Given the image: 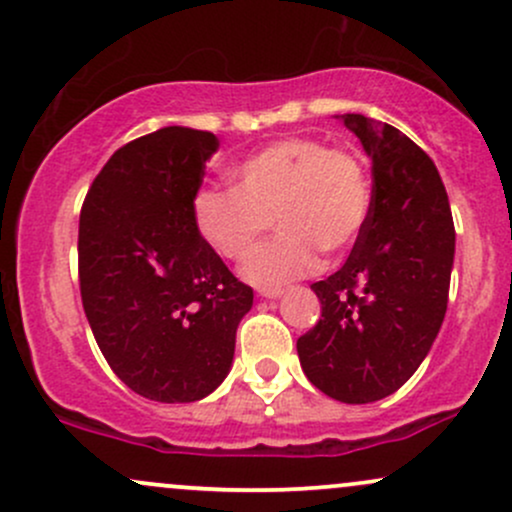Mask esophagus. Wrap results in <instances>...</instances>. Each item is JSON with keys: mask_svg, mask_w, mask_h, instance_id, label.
Segmentation results:
<instances>
[{"mask_svg": "<svg viewBox=\"0 0 512 512\" xmlns=\"http://www.w3.org/2000/svg\"><path fill=\"white\" fill-rule=\"evenodd\" d=\"M257 293H260L262 298H267V301H274V298L284 296V289H260Z\"/></svg>", "mask_w": 512, "mask_h": 512, "instance_id": "1", "label": "esophagus"}]
</instances>
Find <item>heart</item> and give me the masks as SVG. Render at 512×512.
<instances>
[{"label":"heart","mask_w":512,"mask_h":512,"mask_svg":"<svg viewBox=\"0 0 512 512\" xmlns=\"http://www.w3.org/2000/svg\"><path fill=\"white\" fill-rule=\"evenodd\" d=\"M236 187H207L192 202L204 240L233 262L252 255L272 219L281 236L245 267L257 286H284L310 274L320 252H342L370 211V178L358 156L296 137L269 144L233 170Z\"/></svg>","instance_id":"1"}]
</instances>
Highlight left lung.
<instances>
[{"label":"left lung","instance_id":"obj_1","mask_svg":"<svg viewBox=\"0 0 512 512\" xmlns=\"http://www.w3.org/2000/svg\"><path fill=\"white\" fill-rule=\"evenodd\" d=\"M373 173L368 219L344 267L310 286L320 322L298 339L303 373L344 404L397 392L436 342L455 257L448 192L436 163L387 122L337 115Z\"/></svg>","mask_w":512,"mask_h":512}]
</instances>
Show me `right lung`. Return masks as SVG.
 I'll list each match as a JSON object with an SVG mask.
<instances>
[{"instance_id":"add662e5","label":"right lung","mask_w":512,"mask_h":512,"mask_svg":"<svg viewBox=\"0 0 512 512\" xmlns=\"http://www.w3.org/2000/svg\"><path fill=\"white\" fill-rule=\"evenodd\" d=\"M219 149L211 132L163 127L117 149L84 199L79 286L105 361L154 402H197L223 383L252 289L195 221Z\"/></svg>"}]
</instances>
